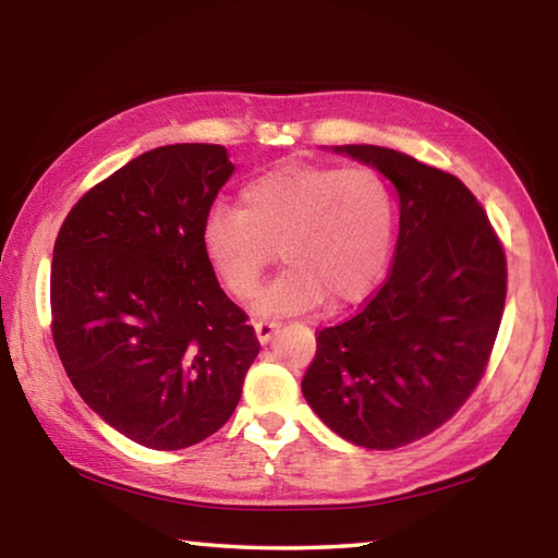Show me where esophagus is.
<instances>
[{
  "mask_svg": "<svg viewBox=\"0 0 558 558\" xmlns=\"http://www.w3.org/2000/svg\"><path fill=\"white\" fill-rule=\"evenodd\" d=\"M253 327H256L258 342H260V344H268L270 339H272V335H276L278 323H268V319H260V323H256Z\"/></svg>",
  "mask_w": 558,
  "mask_h": 558,
  "instance_id": "esophagus-1",
  "label": "esophagus"
}]
</instances>
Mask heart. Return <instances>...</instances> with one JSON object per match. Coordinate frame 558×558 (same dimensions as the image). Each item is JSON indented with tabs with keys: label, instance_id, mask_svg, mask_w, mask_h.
<instances>
[{
	"label": "heart",
	"instance_id": "obj_1",
	"mask_svg": "<svg viewBox=\"0 0 558 558\" xmlns=\"http://www.w3.org/2000/svg\"><path fill=\"white\" fill-rule=\"evenodd\" d=\"M393 223V194L372 169L290 162L251 179L239 209L206 216L202 253L231 298L251 300L280 248L288 268L256 310L288 317L369 298L391 256Z\"/></svg>",
	"mask_w": 558,
	"mask_h": 558
}]
</instances>
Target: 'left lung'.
Masks as SVG:
<instances>
[{
	"instance_id": "8db88e82",
	"label": "left lung",
	"mask_w": 558,
	"mask_h": 558,
	"mask_svg": "<svg viewBox=\"0 0 558 558\" xmlns=\"http://www.w3.org/2000/svg\"><path fill=\"white\" fill-rule=\"evenodd\" d=\"M332 149L393 184L399 241L381 290L317 335L302 396L337 436L393 450L442 426L483 379L502 323L507 260L458 177L389 147Z\"/></svg>"
}]
</instances>
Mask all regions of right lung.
Masks as SVG:
<instances>
[{
  "label": "right lung",
  "mask_w": 558,
  "mask_h": 558,
  "mask_svg": "<svg viewBox=\"0 0 558 558\" xmlns=\"http://www.w3.org/2000/svg\"><path fill=\"white\" fill-rule=\"evenodd\" d=\"M221 145H167L83 194L51 263L53 342L75 391L153 450L231 418L258 339L209 270L202 226L233 174Z\"/></svg>",
  "instance_id": "obj_1"
}]
</instances>
